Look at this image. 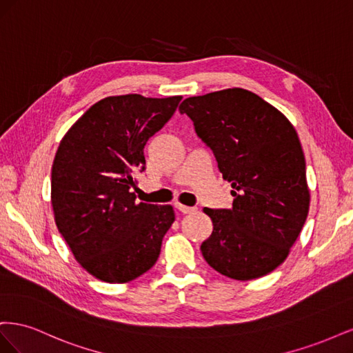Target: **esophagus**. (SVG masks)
<instances>
[{"label": "esophagus", "instance_id": "34e87169", "mask_svg": "<svg viewBox=\"0 0 353 353\" xmlns=\"http://www.w3.org/2000/svg\"><path fill=\"white\" fill-rule=\"evenodd\" d=\"M175 208H176L181 213H193V212H196V208L184 206V205H181V203H175Z\"/></svg>", "mask_w": 353, "mask_h": 353}]
</instances>
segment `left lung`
Masks as SVG:
<instances>
[{
  "label": "left lung",
  "instance_id": "obj_1",
  "mask_svg": "<svg viewBox=\"0 0 353 353\" xmlns=\"http://www.w3.org/2000/svg\"><path fill=\"white\" fill-rule=\"evenodd\" d=\"M231 183L230 209H209L213 231L203 258L228 279L270 274L290 252L309 210L306 163L290 121L259 95L228 88L179 105Z\"/></svg>",
  "mask_w": 353,
  "mask_h": 353
}]
</instances>
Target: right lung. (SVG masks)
I'll list each match as a JSON object with an SVG mask.
<instances>
[{
    "instance_id": "add662e5",
    "label": "right lung",
    "mask_w": 353,
    "mask_h": 353,
    "mask_svg": "<svg viewBox=\"0 0 353 353\" xmlns=\"http://www.w3.org/2000/svg\"><path fill=\"white\" fill-rule=\"evenodd\" d=\"M181 95L140 94L95 103L63 137L51 169V205L74 259L95 279L132 281L156 263L175 221L172 206L135 203L144 145L172 117Z\"/></svg>"
}]
</instances>
